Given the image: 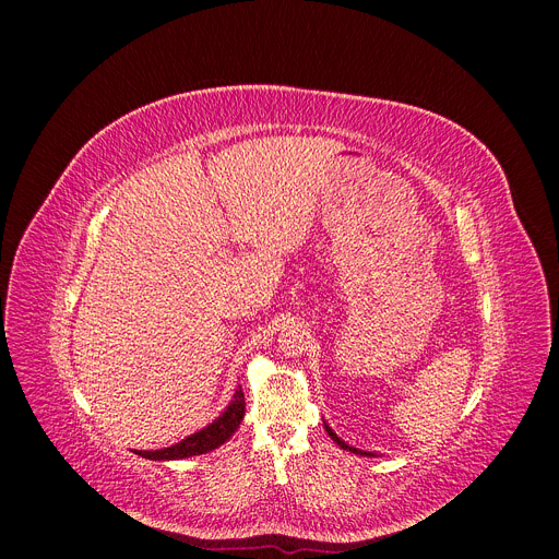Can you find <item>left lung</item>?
<instances>
[{
    "instance_id": "obj_1",
    "label": "left lung",
    "mask_w": 559,
    "mask_h": 559,
    "mask_svg": "<svg viewBox=\"0 0 559 559\" xmlns=\"http://www.w3.org/2000/svg\"><path fill=\"white\" fill-rule=\"evenodd\" d=\"M326 430H329V435H331V439H333V442H337V444H340L342 449H348V451H354V453H360V455H369V457L373 455V453H362V451H358V449H350L348 444H344V442H342V439H340V437H337V435H335V432H333V430H331L329 426H326Z\"/></svg>"
}]
</instances>
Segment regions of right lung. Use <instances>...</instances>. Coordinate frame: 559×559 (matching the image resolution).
Masks as SVG:
<instances>
[{"instance_id": "right-lung-1", "label": "right lung", "mask_w": 559, "mask_h": 559, "mask_svg": "<svg viewBox=\"0 0 559 559\" xmlns=\"http://www.w3.org/2000/svg\"><path fill=\"white\" fill-rule=\"evenodd\" d=\"M245 392L238 390L230 401V405L226 407V413L213 421L209 428H203L186 439H181L179 444L160 449V451H138V455L150 457V460H181V457H190V455H201L209 453L217 447H222L226 439H230V435L240 428L242 419H245Z\"/></svg>"}]
</instances>
